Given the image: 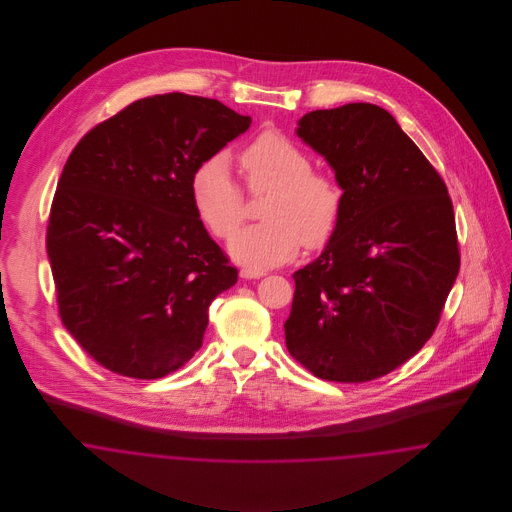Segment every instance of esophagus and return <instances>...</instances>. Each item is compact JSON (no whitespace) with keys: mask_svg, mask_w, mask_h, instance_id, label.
Masks as SVG:
<instances>
[{"mask_svg":"<svg viewBox=\"0 0 512 512\" xmlns=\"http://www.w3.org/2000/svg\"><path fill=\"white\" fill-rule=\"evenodd\" d=\"M240 276H242V278H247V280H251V278H261V276H265V272H263V270H259V268L245 267L240 270Z\"/></svg>","mask_w":512,"mask_h":512,"instance_id":"34e87169","label":"esophagus"}]
</instances>
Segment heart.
I'll return each instance as SVG.
<instances>
[{
    "mask_svg": "<svg viewBox=\"0 0 512 512\" xmlns=\"http://www.w3.org/2000/svg\"><path fill=\"white\" fill-rule=\"evenodd\" d=\"M240 169L251 195L267 194L263 222L242 230L230 253L251 267H274L292 261L301 245L328 244L343 213V188L326 174L313 171V159L301 146L276 130L255 136L240 153ZM197 219L219 240L232 238L247 213L244 190L236 184L222 155L201 163L190 180Z\"/></svg>",
    "mask_w": 512,
    "mask_h": 512,
    "instance_id": "obj_1",
    "label": "heart"
}]
</instances>
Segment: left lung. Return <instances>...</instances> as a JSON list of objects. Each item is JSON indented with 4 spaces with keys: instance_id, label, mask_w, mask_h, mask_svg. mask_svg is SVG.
I'll return each instance as SVG.
<instances>
[{
    "instance_id": "1",
    "label": "left lung",
    "mask_w": 512,
    "mask_h": 512,
    "mask_svg": "<svg viewBox=\"0 0 512 512\" xmlns=\"http://www.w3.org/2000/svg\"><path fill=\"white\" fill-rule=\"evenodd\" d=\"M297 136L324 155L345 199L322 255L293 272L288 351L322 380L382 378L432 338L459 274L451 197L378 105L311 111Z\"/></svg>"
}]
</instances>
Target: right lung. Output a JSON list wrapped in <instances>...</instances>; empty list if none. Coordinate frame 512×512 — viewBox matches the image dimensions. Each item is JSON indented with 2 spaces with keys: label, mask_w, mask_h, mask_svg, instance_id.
<instances>
[{
  "label": "right lung",
  "mask_w": 512,
  "mask_h": 512,
  "mask_svg": "<svg viewBox=\"0 0 512 512\" xmlns=\"http://www.w3.org/2000/svg\"><path fill=\"white\" fill-rule=\"evenodd\" d=\"M249 124L217 99L153 96L69 155L46 249L59 317L103 368L155 380L201 347L209 305L238 270L197 219L190 180Z\"/></svg>",
  "instance_id": "right-lung-1"
}]
</instances>
